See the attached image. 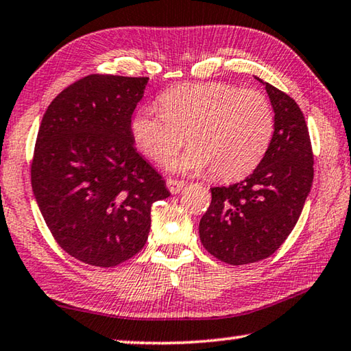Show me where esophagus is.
Returning <instances> with one entry per match:
<instances>
[{"instance_id":"obj_1","label":"esophagus","mask_w":351,"mask_h":351,"mask_svg":"<svg viewBox=\"0 0 351 351\" xmlns=\"http://www.w3.org/2000/svg\"><path fill=\"white\" fill-rule=\"evenodd\" d=\"M167 187L170 190V193H178V192H180V190H182L184 187H186V182L180 181V180H171V178H169V180H167Z\"/></svg>"}]
</instances>
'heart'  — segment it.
<instances>
[{"label": "heart", "instance_id": "obj_1", "mask_svg": "<svg viewBox=\"0 0 351 351\" xmlns=\"http://www.w3.org/2000/svg\"><path fill=\"white\" fill-rule=\"evenodd\" d=\"M142 106L132 121L134 144L159 165L186 142L192 145L171 164L175 170L203 171L224 181L245 178L266 154L274 133V112L257 90L221 82L184 83Z\"/></svg>", "mask_w": 351, "mask_h": 351}]
</instances>
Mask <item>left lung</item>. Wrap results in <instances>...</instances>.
I'll return each mask as SVG.
<instances>
[{
	"label": "left lung",
	"mask_w": 351,
	"mask_h": 351,
	"mask_svg": "<svg viewBox=\"0 0 351 351\" xmlns=\"http://www.w3.org/2000/svg\"><path fill=\"white\" fill-rule=\"evenodd\" d=\"M261 83L274 110L268 150L245 180L210 189V206L199 221L206 251L235 266L263 260L283 245L304 209L314 176L304 112L288 94Z\"/></svg>",
	"instance_id": "obj_1"
}]
</instances>
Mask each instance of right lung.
<instances>
[{
	"label": "right lung",
	"mask_w": 351,
	"mask_h": 351,
	"mask_svg": "<svg viewBox=\"0 0 351 351\" xmlns=\"http://www.w3.org/2000/svg\"><path fill=\"white\" fill-rule=\"evenodd\" d=\"M148 77L91 74L47 106L31 164L32 190L64 252L111 268L144 247L152 204L170 192L136 152L132 116Z\"/></svg>",
	"instance_id": "right-lung-1"
}]
</instances>
